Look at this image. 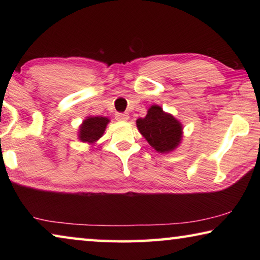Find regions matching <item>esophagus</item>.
Segmentation results:
<instances>
[{
    "label": "esophagus",
    "instance_id": "esophagus-1",
    "mask_svg": "<svg viewBox=\"0 0 260 260\" xmlns=\"http://www.w3.org/2000/svg\"><path fill=\"white\" fill-rule=\"evenodd\" d=\"M116 119L119 121H127L129 119V114L128 113H121V112H117L116 113Z\"/></svg>",
    "mask_w": 260,
    "mask_h": 260
}]
</instances>
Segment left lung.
Instances as JSON below:
<instances>
[{"instance_id":"1","label":"left lung","mask_w":260,"mask_h":260,"mask_svg":"<svg viewBox=\"0 0 260 260\" xmlns=\"http://www.w3.org/2000/svg\"><path fill=\"white\" fill-rule=\"evenodd\" d=\"M136 127L148 143L160 153L175 150L182 141V124L159 105H151L147 116L136 120Z\"/></svg>"}]
</instances>
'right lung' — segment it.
Instances as JSON below:
<instances>
[{"instance_id":"obj_1","label":"right lung","mask_w":260,"mask_h":260,"mask_svg":"<svg viewBox=\"0 0 260 260\" xmlns=\"http://www.w3.org/2000/svg\"><path fill=\"white\" fill-rule=\"evenodd\" d=\"M110 119L105 117L88 116L82 124L79 126L78 138L83 143L93 146L102 138Z\"/></svg>"}]
</instances>
